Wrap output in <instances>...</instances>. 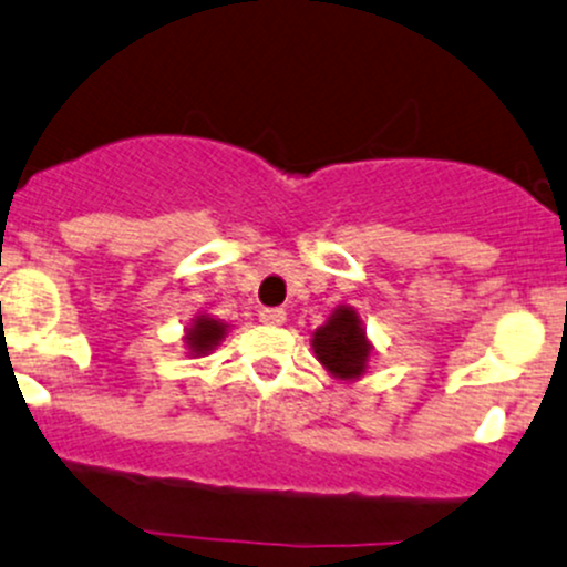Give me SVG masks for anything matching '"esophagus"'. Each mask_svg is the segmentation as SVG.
I'll return each mask as SVG.
<instances>
[{
    "mask_svg": "<svg viewBox=\"0 0 567 567\" xmlns=\"http://www.w3.org/2000/svg\"><path fill=\"white\" fill-rule=\"evenodd\" d=\"M259 319L270 327H281L286 321V310L284 308H261Z\"/></svg>",
    "mask_w": 567,
    "mask_h": 567,
    "instance_id": "1",
    "label": "esophagus"
}]
</instances>
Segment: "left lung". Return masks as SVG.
I'll list each match as a JSON object with an SVG mask.
<instances>
[{"label":"left lung","instance_id":"1","mask_svg":"<svg viewBox=\"0 0 567 567\" xmlns=\"http://www.w3.org/2000/svg\"><path fill=\"white\" fill-rule=\"evenodd\" d=\"M313 351L319 362L338 379H357L364 373L370 343L354 308L340 306L324 327L313 332Z\"/></svg>","mask_w":567,"mask_h":567}]
</instances>
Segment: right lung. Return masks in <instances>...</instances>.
<instances>
[{"label": "right lung", "instance_id": "add662e5", "mask_svg": "<svg viewBox=\"0 0 567 567\" xmlns=\"http://www.w3.org/2000/svg\"><path fill=\"white\" fill-rule=\"evenodd\" d=\"M224 330H227V327H224L221 321L210 319V316H199V319H194V324L188 327L186 332L188 349H192L194 354H205L213 346H218V340L224 338Z\"/></svg>", "mask_w": 567, "mask_h": 567}]
</instances>
